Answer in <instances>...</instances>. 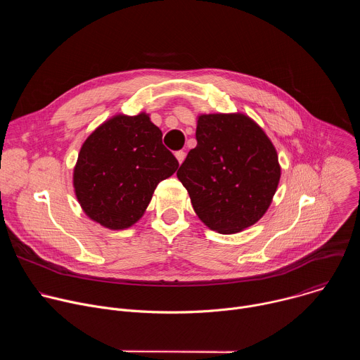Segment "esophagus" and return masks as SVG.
Returning <instances> with one entry per match:
<instances>
[{"label": "esophagus", "instance_id": "1", "mask_svg": "<svg viewBox=\"0 0 360 360\" xmlns=\"http://www.w3.org/2000/svg\"><path fill=\"white\" fill-rule=\"evenodd\" d=\"M175 157H176L178 162H179V164H182V162H184V160H185V157H186V153H185L184 150H176V152H175Z\"/></svg>", "mask_w": 360, "mask_h": 360}]
</instances>
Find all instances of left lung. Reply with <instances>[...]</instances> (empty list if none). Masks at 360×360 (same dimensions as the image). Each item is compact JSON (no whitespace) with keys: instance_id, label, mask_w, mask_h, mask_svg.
I'll return each mask as SVG.
<instances>
[{"instance_id":"left-lung-1","label":"left lung","mask_w":360,"mask_h":360,"mask_svg":"<svg viewBox=\"0 0 360 360\" xmlns=\"http://www.w3.org/2000/svg\"><path fill=\"white\" fill-rule=\"evenodd\" d=\"M195 136L176 175L199 219L219 233L258 222L281 178L271 139L243 114L200 115Z\"/></svg>"}]
</instances>
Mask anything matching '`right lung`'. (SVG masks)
<instances>
[{
    "label": "right lung",
    "instance_id": "obj_1",
    "mask_svg": "<svg viewBox=\"0 0 360 360\" xmlns=\"http://www.w3.org/2000/svg\"><path fill=\"white\" fill-rule=\"evenodd\" d=\"M179 164L146 114L117 115L84 142L74 188L84 212L110 229H125L145 212L157 185Z\"/></svg>",
    "mask_w": 360,
    "mask_h": 360
}]
</instances>
